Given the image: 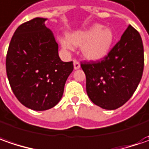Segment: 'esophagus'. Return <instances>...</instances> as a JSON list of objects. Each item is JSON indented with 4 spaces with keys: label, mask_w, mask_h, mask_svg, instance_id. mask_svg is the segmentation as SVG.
Instances as JSON below:
<instances>
[{
    "label": "esophagus",
    "mask_w": 149,
    "mask_h": 149,
    "mask_svg": "<svg viewBox=\"0 0 149 149\" xmlns=\"http://www.w3.org/2000/svg\"><path fill=\"white\" fill-rule=\"evenodd\" d=\"M73 65H74V69H79L80 67H81L79 62H78L77 59H74V60H73Z\"/></svg>",
    "instance_id": "obj_1"
}]
</instances>
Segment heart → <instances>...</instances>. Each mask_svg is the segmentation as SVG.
<instances>
[{"instance_id":"heart-1","label":"heart","mask_w":149,"mask_h":149,"mask_svg":"<svg viewBox=\"0 0 149 149\" xmlns=\"http://www.w3.org/2000/svg\"><path fill=\"white\" fill-rule=\"evenodd\" d=\"M114 39L110 29L94 24L84 30L69 33L68 39H60V44L68 51H72L74 46H82V54L86 58L100 61L109 54Z\"/></svg>"}]
</instances>
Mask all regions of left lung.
<instances>
[{"label": "left lung", "mask_w": 149, "mask_h": 149, "mask_svg": "<svg viewBox=\"0 0 149 149\" xmlns=\"http://www.w3.org/2000/svg\"><path fill=\"white\" fill-rule=\"evenodd\" d=\"M144 66L139 33L129 25L120 41L100 61L81 62L86 93L95 105L116 110L125 104L140 82Z\"/></svg>", "instance_id": "left-lung-1"}]
</instances>
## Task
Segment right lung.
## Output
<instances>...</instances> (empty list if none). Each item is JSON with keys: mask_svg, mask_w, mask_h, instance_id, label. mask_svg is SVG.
<instances>
[{"mask_svg": "<svg viewBox=\"0 0 149 149\" xmlns=\"http://www.w3.org/2000/svg\"><path fill=\"white\" fill-rule=\"evenodd\" d=\"M34 18L16 29L8 48L6 66L18 100L33 110L53 108L61 100L72 62H63L58 45L44 22Z\"/></svg>", "mask_w": 149, "mask_h": 149, "instance_id": "right-lung-1", "label": "right lung"}]
</instances>
